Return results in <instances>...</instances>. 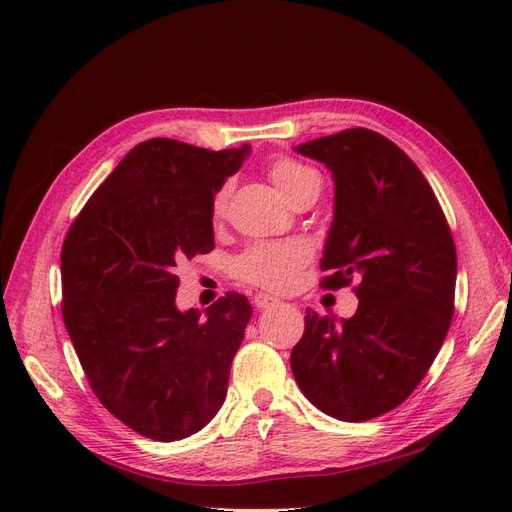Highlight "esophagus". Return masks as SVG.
<instances>
[{"label":"esophagus","instance_id":"34e87169","mask_svg":"<svg viewBox=\"0 0 512 512\" xmlns=\"http://www.w3.org/2000/svg\"><path fill=\"white\" fill-rule=\"evenodd\" d=\"M254 305L258 309H269V307L280 305V299L271 297V294H267V292H258V294H254Z\"/></svg>","mask_w":512,"mask_h":512}]
</instances>
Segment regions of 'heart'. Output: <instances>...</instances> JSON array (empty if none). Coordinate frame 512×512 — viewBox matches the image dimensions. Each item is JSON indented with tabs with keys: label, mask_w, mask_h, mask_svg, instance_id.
<instances>
[{
	"label": "heart",
	"mask_w": 512,
	"mask_h": 512,
	"mask_svg": "<svg viewBox=\"0 0 512 512\" xmlns=\"http://www.w3.org/2000/svg\"><path fill=\"white\" fill-rule=\"evenodd\" d=\"M269 179L288 203H294L309 183L318 175L312 168L290 158H275L269 168ZM226 205V190L218 192L213 200V213L220 215ZM309 258L307 245L301 241H277V243H254L235 260V271L247 282L265 286L271 290L288 288L299 269Z\"/></svg>",
	"instance_id": "heart-1"
}]
</instances>
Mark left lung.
Instances as JSON below:
<instances>
[{
	"label": "left lung",
	"instance_id": "1",
	"mask_svg": "<svg viewBox=\"0 0 512 512\" xmlns=\"http://www.w3.org/2000/svg\"><path fill=\"white\" fill-rule=\"evenodd\" d=\"M327 166L333 222L320 260L324 288L359 280L352 318L305 309L290 367L303 395L333 418L363 423L397 408L427 374L451 327L457 254L416 164L365 128L294 147Z\"/></svg>",
	"mask_w": 512,
	"mask_h": 512
}]
</instances>
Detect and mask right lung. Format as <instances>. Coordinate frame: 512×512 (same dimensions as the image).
Wrapping results in <instances>:
<instances>
[{"label": "right lung", "mask_w": 512, "mask_h": 512, "mask_svg": "<svg viewBox=\"0 0 512 512\" xmlns=\"http://www.w3.org/2000/svg\"><path fill=\"white\" fill-rule=\"evenodd\" d=\"M247 156L250 145L209 151L151 138L117 164L66 235L68 335L102 406L145 438H188L226 399L252 305L228 292L205 314L181 312L175 267L215 247L213 198Z\"/></svg>", "instance_id": "add662e5"}]
</instances>
